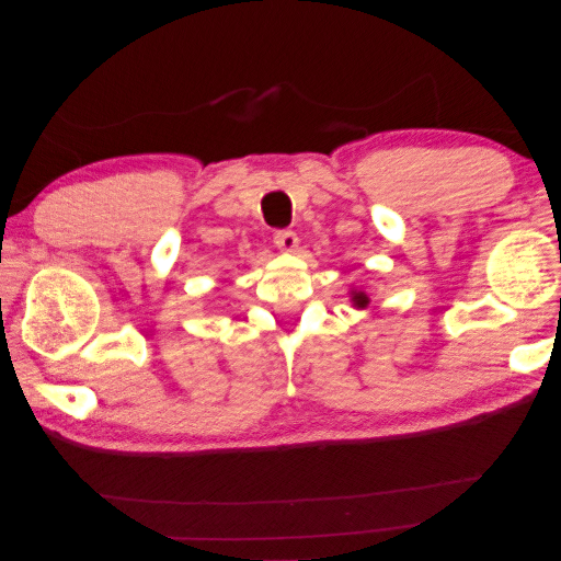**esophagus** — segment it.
Returning a JSON list of instances; mask_svg holds the SVG:
<instances>
[{"label":"esophagus","mask_w":561,"mask_h":561,"mask_svg":"<svg viewBox=\"0 0 561 561\" xmlns=\"http://www.w3.org/2000/svg\"><path fill=\"white\" fill-rule=\"evenodd\" d=\"M273 243L278 245L280 251L293 253V251L298 249V233L290 231V229H280V231L273 233Z\"/></svg>","instance_id":"34e87169"}]
</instances>
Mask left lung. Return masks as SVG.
Instances as JSON below:
<instances>
[{
    "instance_id": "left-lung-1",
    "label": "left lung",
    "mask_w": 561,
    "mask_h": 561,
    "mask_svg": "<svg viewBox=\"0 0 561 561\" xmlns=\"http://www.w3.org/2000/svg\"><path fill=\"white\" fill-rule=\"evenodd\" d=\"M350 298H352V306H355V308H367L369 306L367 293H362V290H352Z\"/></svg>"
}]
</instances>
